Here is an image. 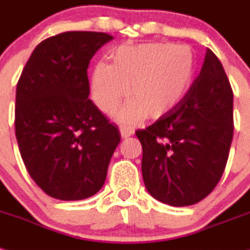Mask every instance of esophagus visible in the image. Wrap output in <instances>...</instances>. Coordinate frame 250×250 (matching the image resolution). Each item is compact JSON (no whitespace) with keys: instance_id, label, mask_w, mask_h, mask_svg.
Listing matches in <instances>:
<instances>
[{"instance_id":"1","label":"esophagus","mask_w":250,"mask_h":250,"mask_svg":"<svg viewBox=\"0 0 250 250\" xmlns=\"http://www.w3.org/2000/svg\"><path fill=\"white\" fill-rule=\"evenodd\" d=\"M119 131H121V136H122L123 138L129 137V136H132V134L134 133L133 128L125 127V125H121V127H119Z\"/></svg>"}]
</instances>
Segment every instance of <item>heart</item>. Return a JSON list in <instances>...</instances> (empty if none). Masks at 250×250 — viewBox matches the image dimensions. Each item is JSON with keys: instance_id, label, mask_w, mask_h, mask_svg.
Listing matches in <instances>:
<instances>
[{"instance_id": "1", "label": "heart", "mask_w": 250, "mask_h": 250, "mask_svg": "<svg viewBox=\"0 0 250 250\" xmlns=\"http://www.w3.org/2000/svg\"><path fill=\"white\" fill-rule=\"evenodd\" d=\"M112 64L98 62L90 94L95 105L110 114L127 97L118 122L133 125L143 117L161 118L179 105L195 75V54L188 45L167 42L123 45L109 55Z\"/></svg>"}]
</instances>
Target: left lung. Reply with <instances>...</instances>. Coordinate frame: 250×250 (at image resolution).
I'll return each mask as SVG.
<instances>
[{
	"mask_svg": "<svg viewBox=\"0 0 250 250\" xmlns=\"http://www.w3.org/2000/svg\"><path fill=\"white\" fill-rule=\"evenodd\" d=\"M233 132V90L220 60L208 49L181 103L136 132L147 191L171 206L205 199L223 176Z\"/></svg>",
	"mask_w": 250,
	"mask_h": 250,
	"instance_id": "8db88e82",
	"label": "left lung"
}]
</instances>
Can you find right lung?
I'll return each mask as SVG.
<instances>
[{
	"mask_svg": "<svg viewBox=\"0 0 250 250\" xmlns=\"http://www.w3.org/2000/svg\"><path fill=\"white\" fill-rule=\"evenodd\" d=\"M113 36L68 31L41 41L16 88L15 132L36 185L58 200L97 194L121 141L118 128L88 99L89 62Z\"/></svg>",
	"mask_w": 250,
	"mask_h": 250,
	"instance_id": "obj_1",
	"label": "right lung"
}]
</instances>
